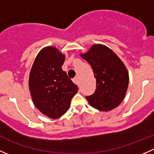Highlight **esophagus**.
<instances>
[{"label": "esophagus", "mask_w": 154, "mask_h": 154, "mask_svg": "<svg viewBox=\"0 0 154 154\" xmlns=\"http://www.w3.org/2000/svg\"><path fill=\"white\" fill-rule=\"evenodd\" d=\"M73 82H74V83H76L77 86H79V79L77 77H75L74 79H73Z\"/></svg>", "instance_id": "obj_1"}]
</instances>
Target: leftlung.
I'll use <instances>...</instances> for the list:
<instances>
[{
	"mask_svg": "<svg viewBox=\"0 0 154 154\" xmlns=\"http://www.w3.org/2000/svg\"><path fill=\"white\" fill-rule=\"evenodd\" d=\"M80 56L91 66L96 78L95 91L86 97L88 103L105 112L119 106L129 84L128 71L123 62L103 45H93L88 52Z\"/></svg>",
	"mask_w": 154,
	"mask_h": 154,
	"instance_id": "1",
	"label": "left lung"
}]
</instances>
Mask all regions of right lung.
Returning a JSON list of instances; mask_svg holds the SVG:
<instances>
[{
  "mask_svg": "<svg viewBox=\"0 0 154 154\" xmlns=\"http://www.w3.org/2000/svg\"><path fill=\"white\" fill-rule=\"evenodd\" d=\"M65 55L57 48H44L36 56L30 70L29 88L36 108L51 119H58L69 109L78 91L62 69Z\"/></svg>",
  "mask_w": 154,
  "mask_h": 154,
  "instance_id": "right-lung-1",
  "label": "right lung"
}]
</instances>
